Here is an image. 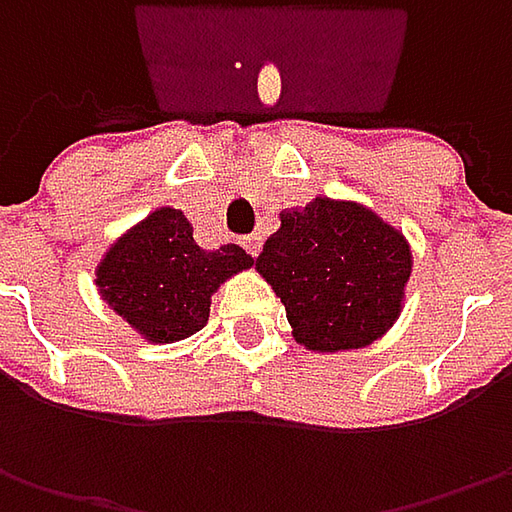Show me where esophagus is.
Segmentation results:
<instances>
[{"label": "esophagus", "instance_id": "34e87169", "mask_svg": "<svg viewBox=\"0 0 512 512\" xmlns=\"http://www.w3.org/2000/svg\"><path fill=\"white\" fill-rule=\"evenodd\" d=\"M242 245H245V250L250 256H259V250H262V236H256V233H253V236H245Z\"/></svg>", "mask_w": 512, "mask_h": 512}]
</instances>
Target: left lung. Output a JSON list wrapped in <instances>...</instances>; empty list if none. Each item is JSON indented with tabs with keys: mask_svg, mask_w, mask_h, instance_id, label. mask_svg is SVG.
<instances>
[{
	"mask_svg": "<svg viewBox=\"0 0 512 512\" xmlns=\"http://www.w3.org/2000/svg\"><path fill=\"white\" fill-rule=\"evenodd\" d=\"M410 267V245L396 227L356 202L322 196L285 210L256 259L296 342L319 353L359 350L384 336L402 313Z\"/></svg>",
	"mask_w": 512,
	"mask_h": 512,
	"instance_id": "left-lung-1",
	"label": "left lung"
}]
</instances>
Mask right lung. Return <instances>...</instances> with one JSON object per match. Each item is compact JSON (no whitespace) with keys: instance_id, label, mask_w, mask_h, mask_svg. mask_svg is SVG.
<instances>
[{"instance_id":"obj_1","label":"right lung","mask_w":512,"mask_h":512,"mask_svg":"<svg viewBox=\"0 0 512 512\" xmlns=\"http://www.w3.org/2000/svg\"><path fill=\"white\" fill-rule=\"evenodd\" d=\"M250 265L239 245L202 250L185 213L159 207L105 253L96 285L133 330L168 344L202 330L216 287Z\"/></svg>"}]
</instances>
